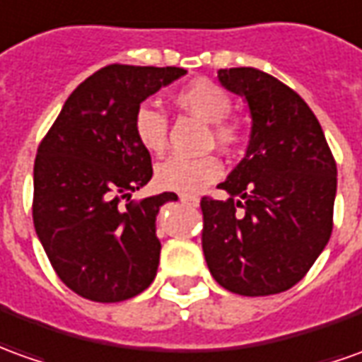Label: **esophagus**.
Listing matches in <instances>:
<instances>
[{
    "label": "esophagus",
    "instance_id": "1",
    "mask_svg": "<svg viewBox=\"0 0 362 362\" xmlns=\"http://www.w3.org/2000/svg\"><path fill=\"white\" fill-rule=\"evenodd\" d=\"M179 201L187 206H199V199L197 197H191V195H181L179 197Z\"/></svg>",
    "mask_w": 362,
    "mask_h": 362
}]
</instances>
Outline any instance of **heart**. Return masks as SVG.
<instances>
[{
	"label": "heart",
	"instance_id": "b5f03b06",
	"mask_svg": "<svg viewBox=\"0 0 362 362\" xmlns=\"http://www.w3.org/2000/svg\"><path fill=\"white\" fill-rule=\"evenodd\" d=\"M175 98L181 108L211 124V136L216 146L230 149L240 141L243 138L240 124L228 118L233 110V98L218 84H214L209 78H195L185 86H181ZM167 128H169L167 114L151 102L139 104L134 112V134L139 146L149 153L157 156L165 149ZM221 175H223V163L218 157L175 156L157 165L156 183L165 191L195 195L201 189L214 183Z\"/></svg>",
	"mask_w": 362,
	"mask_h": 362
}]
</instances>
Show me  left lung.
<instances>
[{
  "mask_svg": "<svg viewBox=\"0 0 362 362\" xmlns=\"http://www.w3.org/2000/svg\"><path fill=\"white\" fill-rule=\"evenodd\" d=\"M226 90L252 116L244 159L201 199L203 252L213 278L238 296L290 290L323 252L333 230L337 165L315 114L272 74L221 69Z\"/></svg>",
  "mask_w": 362,
  "mask_h": 362,
  "instance_id": "8db88e82",
  "label": "left lung"
}]
</instances>
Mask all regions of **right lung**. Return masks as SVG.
Listing matches in <instances>:
<instances>
[{"mask_svg":"<svg viewBox=\"0 0 362 362\" xmlns=\"http://www.w3.org/2000/svg\"><path fill=\"white\" fill-rule=\"evenodd\" d=\"M185 72L104 66L66 98L37 149L35 230L62 284L86 300H129L156 278V216L177 195L132 201L153 175L151 156L134 134V112Z\"/></svg>","mask_w":362,"mask_h":362,"instance_id":"obj_1","label":"right lung"}]
</instances>
